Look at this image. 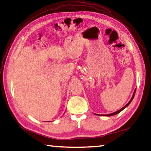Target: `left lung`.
Returning a JSON list of instances; mask_svg holds the SVG:
<instances>
[{
	"mask_svg": "<svg viewBox=\"0 0 151 151\" xmlns=\"http://www.w3.org/2000/svg\"><path fill=\"white\" fill-rule=\"evenodd\" d=\"M135 92H136V89L135 90V91H134V92H133V96H132V98H131V99L129 100V102L127 104H126V105L124 106V107H123V108H122V109H119L118 111H116V112H114V113H112V114H106V115H100V114H96V115H98V116H114V115H116V114H119V112H121L123 109H124L125 108H127V107L130 104V103L132 102V100H133V98H134V96H135Z\"/></svg>",
	"mask_w": 151,
	"mask_h": 151,
	"instance_id": "8db88e82",
	"label": "left lung"
}]
</instances>
